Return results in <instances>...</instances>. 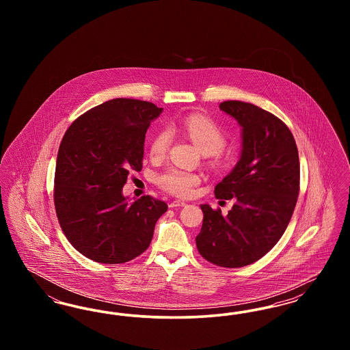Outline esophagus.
Returning <instances> with one entry per match:
<instances>
[{
  "instance_id": "obj_1",
  "label": "esophagus",
  "mask_w": 350,
  "mask_h": 350,
  "mask_svg": "<svg viewBox=\"0 0 350 350\" xmlns=\"http://www.w3.org/2000/svg\"><path fill=\"white\" fill-rule=\"evenodd\" d=\"M186 203L183 200H173L169 203V207L170 208H176V207H183Z\"/></svg>"
}]
</instances>
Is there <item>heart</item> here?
Returning <instances> with one entry per match:
<instances>
[{
  "instance_id": "obj_1",
  "label": "heart",
  "mask_w": 350,
  "mask_h": 350,
  "mask_svg": "<svg viewBox=\"0 0 350 350\" xmlns=\"http://www.w3.org/2000/svg\"><path fill=\"white\" fill-rule=\"evenodd\" d=\"M174 130L185 133L204 154H208L213 167L223 165L224 157L221 150L226 146L227 136L217 122L200 114H191L181 119L174 126ZM170 140L169 131H159L150 142V154L153 157H163L169 150ZM200 183V174L178 167H169L157 177V183L161 189L178 197H189Z\"/></svg>"
}]
</instances>
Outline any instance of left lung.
Returning a JSON list of instances; mask_svg holds the SVG:
<instances>
[{"label": "left lung", "instance_id": "obj_1", "mask_svg": "<svg viewBox=\"0 0 350 350\" xmlns=\"http://www.w3.org/2000/svg\"><path fill=\"white\" fill-rule=\"evenodd\" d=\"M219 109L241 126L240 160L215 186L217 200L234 204L226 217L202 204L196 243L214 265L247 267L264 257L288 226L299 194V154L288 127L267 110L241 100H224Z\"/></svg>", "mask_w": 350, "mask_h": 350}]
</instances>
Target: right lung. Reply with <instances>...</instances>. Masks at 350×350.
I'll list each match as a JSON object with an SVG mask.
<instances>
[{
  "label": "right lung",
  "mask_w": 350,
  "mask_h": 350,
  "mask_svg": "<svg viewBox=\"0 0 350 350\" xmlns=\"http://www.w3.org/2000/svg\"><path fill=\"white\" fill-rule=\"evenodd\" d=\"M163 109L116 98L77 118L60 143L53 202L69 243L100 264L131 261L150 247L154 224L167 210L150 196L129 203L122 189L143 167L150 122Z\"/></svg>",
  "instance_id": "right-lung-1"
}]
</instances>
